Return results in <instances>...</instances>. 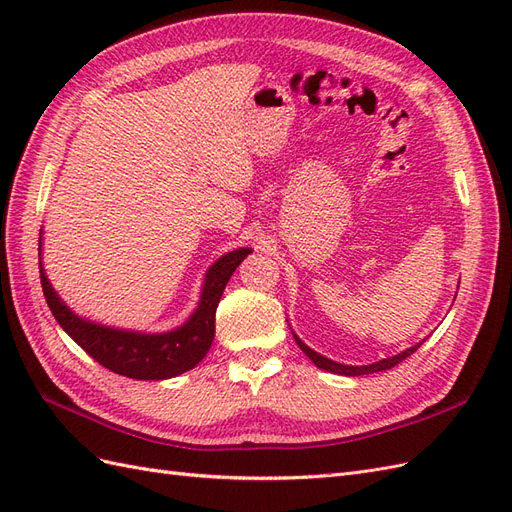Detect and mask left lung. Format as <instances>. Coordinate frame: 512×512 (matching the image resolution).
<instances>
[{
    "instance_id": "left-lung-1",
    "label": "left lung",
    "mask_w": 512,
    "mask_h": 512,
    "mask_svg": "<svg viewBox=\"0 0 512 512\" xmlns=\"http://www.w3.org/2000/svg\"><path fill=\"white\" fill-rule=\"evenodd\" d=\"M294 339H297L299 348L309 356V359L314 361V365H318V367H320V369H324V371H331V374H339V376H363V374H376V371L391 369V367H395L397 363H401L404 359H408V356H410L412 352H416V348H418V346H421V344H416V346H412V348H408V350H404V352H399V354H395V356H389V359H382V361H378V363L363 365V367H354V365H342V363H335V361L327 359V356H322V354L314 352L312 348L305 346L297 335H294Z\"/></svg>"
}]
</instances>
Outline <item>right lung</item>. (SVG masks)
Segmentation results:
<instances>
[{
	"label": "right lung",
	"mask_w": 512,
	"mask_h": 512,
	"mask_svg": "<svg viewBox=\"0 0 512 512\" xmlns=\"http://www.w3.org/2000/svg\"><path fill=\"white\" fill-rule=\"evenodd\" d=\"M40 250L42 243L38 245V252ZM250 252V247H239V250L228 252L215 260L205 275V286L196 312L175 331L158 335L119 331L79 318L57 297L51 282L46 280L40 254L38 265L44 299L49 303L55 320L91 359L126 378L166 380L196 367L209 352L215 335V309H218L230 275L235 273L241 260Z\"/></svg>",
	"instance_id": "right-lung-1"
}]
</instances>
